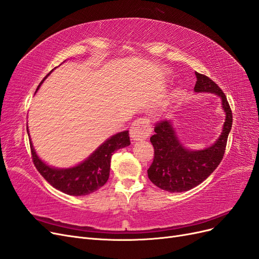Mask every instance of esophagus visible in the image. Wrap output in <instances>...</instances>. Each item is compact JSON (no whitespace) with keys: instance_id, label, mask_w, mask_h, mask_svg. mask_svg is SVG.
I'll use <instances>...</instances> for the list:
<instances>
[{"instance_id":"34e87169","label":"esophagus","mask_w":259,"mask_h":259,"mask_svg":"<svg viewBox=\"0 0 259 259\" xmlns=\"http://www.w3.org/2000/svg\"><path fill=\"white\" fill-rule=\"evenodd\" d=\"M152 124L148 118L140 117L132 122L130 128V137L133 141L147 139L152 133Z\"/></svg>"}]
</instances>
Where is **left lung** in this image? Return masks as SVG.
Wrapping results in <instances>:
<instances>
[{
    "instance_id": "1",
    "label": "left lung",
    "mask_w": 259,
    "mask_h": 259,
    "mask_svg": "<svg viewBox=\"0 0 259 259\" xmlns=\"http://www.w3.org/2000/svg\"><path fill=\"white\" fill-rule=\"evenodd\" d=\"M195 74L196 93L220 96L226 119L219 140L201 151H189L183 146L170 121L161 120L156 123L155 135L151 137L154 160L147 175L154 185L170 193L187 191L210 177L223 159L232 126V112L223 90L210 77L198 72Z\"/></svg>"
}]
</instances>
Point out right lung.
<instances>
[{"label": "right lung", "instance_id": "right-lung-1", "mask_svg": "<svg viewBox=\"0 0 259 259\" xmlns=\"http://www.w3.org/2000/svg\"><path fill=\"white\" fill-rule=\"evenodd\" d=\"M128 145H130L129 132L122 131L106 140L80 164L70 169H56L39 159L30 140L32 160L37 171L54 188L70 196H86L101 188L110 177L113 154Z\"/></svg>", "mask_w": 259, "mask_h": 259}]
</instances>
